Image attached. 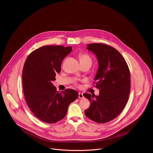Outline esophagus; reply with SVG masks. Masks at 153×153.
I'll list each match as a JSON object with an SVG mask.
<instances>
[{"instance_id":"1","label":"esophagus","mask_w":153,"mask_h":153,"mask_svg":"<svg viewBox=\"0 0 153 153\" xmlns=\"http://www.w3.org/2000/svg\"><path fill=\"white\" fill-rule=\"evenodd\" d=\"M84 96H83V94L81 93H79V98H84Z\"/></svg>"}]
</instances>
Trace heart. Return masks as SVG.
<instances>
[{"instance_id":"1","label":"heart","mask_w":153,"mask_h":153,"mask_svg":"<svg viewBox=\"0 0 153 153\" xmlns=\"http://www.w3.org/2000/svg\"><path fill=\"white\" fill-rule=\"evenodd\" d=\"M79 60L81 62H89L92 63V59L91 57L86 53H81L79 55Z\"/></svg>"}]
</instances>
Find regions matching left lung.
<instances>
[{
	"label": "left lung",
	"instance_id": "8db88e82",
	"mask_svg": "<svg viewBox=\"0 0 153 153\" xmlns=\"http://www.w3.org/2000/svg\"><path fill=\"white\" fill-rule=\"evenodd\" d=\"M87 49L96 55L98 60L99 67L93 83L100 94H83L91 102L85 114L94 122H109L121 113L128 101L130 91L128 65L121 54L109 45L91 43L88 44Z\"/></svg>",
	"mask_w": 153,
	"mask_h": 153
}]
</instances>
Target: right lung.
Segmentation results:
<instances>
[{"mask_svg": "<svg viewBox=\"0 0 153 153\" xmlns=\"http://www.w3.org/2000/svg\"><path fill=\"white\" fill-rule=\"evenodd\" d=\"M72 47L45 45L32 51L25 61L22 81L25 100L40 120L54 123L64 118L78 92L67 89L59 92L52 83L61 71V62Z\"/></svg>", "mask_w": 153, "mask_h": 153, "instance_id": "right-lung-1", "label": "right lung"}]
</instances>
